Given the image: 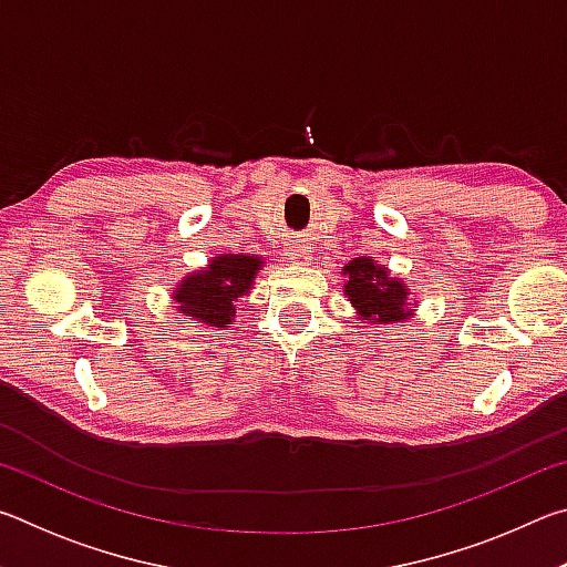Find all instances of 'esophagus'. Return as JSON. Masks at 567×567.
<instances>
[{"mask_svg": "<svg viewBox=\"0 0 567 567\" xmlns=\"http://www.w3.org/2000/svg\"><path fill=\"white\" fill-rule=\"evenodd\" d=\"M290 260H292L295 265H305V262H310V252H305V249H292Z\"/></svg>", "mask_w": 567, "mask_h": 567, "instance_id": "1", "label": "esophagus"}]
</instances>
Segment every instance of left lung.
I'll return each mask as SVG.
<instances>
[{
	"label": "left lung",
	"mask_w": 567,
	"mask_h": 567,
	"mask_svg": "<svg viewBox=\"0 0 567 567\" xmlns=\"http://www.w3.org/2000/svg\"><path fill=\"white\" fill-rule=\"evenodd\" d=\"M344 295L358 312V318L372 324L408 322L415 310L417 297H412L410 285L398 275H390L385 265L372 257H352L342 267Z\"/></svg>",
	"instance_id": "obj_1"
}]
</instances>
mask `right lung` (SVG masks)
<instances>
[{
    "instance_id": "1",
    "label": "right lung",
    "mask_w": 567,
    "mask_h": 567,
    "mask_svg": "<svg viewBox=\"0 0 567 567\" xmlns=\"http://www.w3.org/2000/svg\"><path fill=\"white\" fill-rule=\"evenodd\" d=\"M262 267V257L255 255H217L172 287V302L185 320L217 330L229 328L235 322L237 297L252 290Z\"/></svg>"
}]
</instances>
